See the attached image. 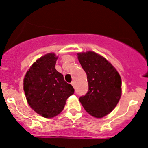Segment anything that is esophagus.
Masks as SVG:
<instances>
[{
  "mask_svg": "<svg viewBox=\"0 0 148 148\" xmlns=\"http://www.w3.org/2000/svg\"><path fill=\"white\" fill-rule=\"evenodd\" d=\"M71 85H72L74 88H75V82H74V81H73V82H71Z\"/></svg>",
  "mask_w": 148,
  "mask_h": 148,
  "instance_id": "1",
  "label": "esophagus"
}]
</instances>
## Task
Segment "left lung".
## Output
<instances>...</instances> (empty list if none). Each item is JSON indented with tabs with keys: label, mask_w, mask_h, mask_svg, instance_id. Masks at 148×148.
Wrapping results in <instances>:
<instances>
[{
	"label": "left lung",
	"mask_w": 148,
	"mask_h": 148,
	"mask_svg": "<svg viewBox=\"0 0 148 148\" xmlns=\"http://www.w3.org/2000/svg\"><path fill=\"white\" fill-rule=\"evenodd\" d=\"M77 55L86 72L89 88L86 95L79 98V101L91 116L103 118L115 108L121 99V76L112 64L99 54L87 51Z\"/></svg>",
	"instance_id": "obj_1"
}]
</instances>
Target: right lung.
I'll use <instances>...</instances> for the list:
<instances>
[{
  "instance_id": "1",
  "label": "right lung",
  "mask_w": 148,
  "mask_h": 148,
  "mask_svg": "<svg viewBox=\"0 0 148 148\" xmlns=\"http://www.w3.org/2000/svg\"><path fill=\"white\" fill-rule=\"evenodd\" d=\"M58 58L54 52L41 56L29 68L23 79V90L29 106L45 118L58 115L68 98L74 93L63 74L55 69Z\"/></svg>"
}]
</instances>
